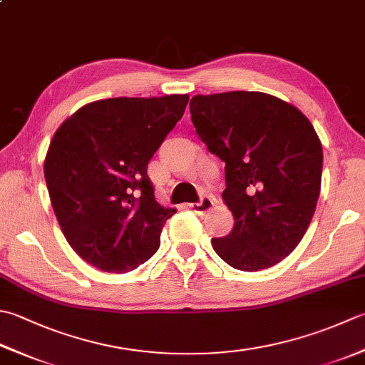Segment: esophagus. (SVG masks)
Segmentation results:
<instances>
[{"instance_id":"esophagus-1","label":"esophagus","mask_w":365,"mask_h":365,"mask_svg":"<svg viewBox=\"0 0 365 365\" xmlns=\"http://www.w3.org/2000/svg\"><path fill=\"white\" fill-rule=\"evenodd\" d=\"M215 202H217V199L213 197L212 195H204V196H201V199H199V202L190 204V209L192 212L201 213V215H204V213L210 212L213 207H215Z\"/></svg>"}]
</instances>
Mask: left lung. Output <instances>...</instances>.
<instances>
[{
	"mask_svg": "<svg viewBox=\"0 0 365 365\" xmlns=\"http://www.w3.org/2000/svg\"><path fill=\"white\" fill-rule=\"evenodd\" d=\"M191 121L209 152L225 161L223 199L232 231L212 239L231 267L256 272L297 247L317 209L323 147L294 106L259 91L197 95Z\"/></svg>",
	"mask_w": 365,
	"mask_h": 365,
	"instance_id": "8db88e82",
	"label": "left lung"
}]
</instances>
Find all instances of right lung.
I'll use <instances>...</instances> for the list:
<instances>
[{
    "instance_id": "right-lung-1",
    "label": "right lung",
    "mask_w": 365,
    "mask_h": 365,
    "mask_svg": "<svg viewBox=\"0 0 365 365\" xmlns=\"http://www.w3.org/2000/svg\"><path fill=\"white\" fill-rule=\"evenodd\" d=\"M188 99H103L55 133L44 163L50 201L68 244L90 266L130 272L160 248L161 227L175 210L156 202L147 166Z\"/></svg>"
}]
</instances>
